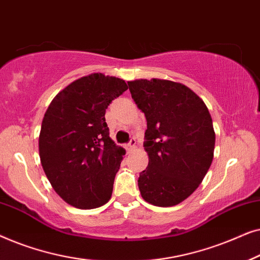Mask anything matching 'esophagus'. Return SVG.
I'll list each match as a JSON object with an SVG mask.
<instances>
[{"label": "esophagus", "instance_id": "1", "mask_svg": "<svg viewBox=\"0 0 260 260\" xmlns=\"http://www.w3.org/2000/svg\"><path fill=\"white\" fill-rule=\"evenodd\" d=\"M126 148L127 150H134V149L136 148V140H135V138H131L130 142L126 145Z\"/></svg>", "mask_w": 260, "mask_h": 260}]
</instances>
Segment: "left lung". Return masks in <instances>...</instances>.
<instances>
[{
    "label": "left lung",
    "instance_id": "left-lung-1",
    "mask_svg": "<svg viewBox=\"0 0 260 260\" xmlns=\"http://www.w3.org/2000/svg\"><path fill=\"white\" fill-rule=\"evenodd\" d=\"M127 85L147 119L149 163L138 177L141 195L154 206H175L193 194L212 165V117L204 101L180 83L141 79Z\"/></svg>",
    "mask_w": 260,
    "mask_h": 260
}]
</instances>
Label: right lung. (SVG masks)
<instances>
[{"mask_svg":"<svg viewBox=\"0 0 260 260\" xmlns=\"http://www.w3.org/2000/svg\"><path fill=\"white\" fill-rule=\"evenodd\" d=\"M127 90L124 80L93 73L59 92L42 119L39 152L54 190L80 209L110 200L125 150L111 138L105 111Z\"/></svg>","mask_w":260,"mask_h":260,"instance_id":"right-lung-1","label":"right lung"}]
</instances>
